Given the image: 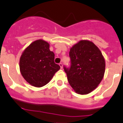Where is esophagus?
Instances as JSON below:
<instances>
[{"label": "esophagus", "instance_id": "1", "mask_svg": "<svg viewBox=\"0 0 123 123\" xmlns=\"http://www.w3.org/2000/svg\"><path fill=\"white\" fill-rule=\"evenodd\" d=\"M59 66H60L61 68H63V65H62V63H59Z\"/></svg>", "mask_w": 123, "mask_h": 123}]
</instances>
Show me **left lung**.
<instances>
[{
    "instance_id": "obj_1",
    "label": "left lung",
    "mask_w": 123,
    "mask_h": 123,
    "mask_svg": "<svg viewBox=\"0 0 123 123\" xmlns=\"http://www.w3.org/2000/svg\"><path fill=\"white\" fill-rule=\"evenodd\" d=\"M70 66L64 69L68 80L76 93L87 94L100 83L105 71V61L98 47L82 40L71 48Z\"/></svg>"
}]
</instances>
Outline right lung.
<instances>
[{
    "instance_id": "add662e5",
    "label": "right lung",
    "mask_w": 123,
    "mask_h": 123,
    "mask_svg": "<svg viewBox=\"0 0 123 123\" xmlns=\"http://www.w3.org/2000/svg\"><path fill=\"white\" fill-rule=\"evenodd\" d=\"M55 54L46 41L39 40L31 43L23 53L20 59V72L31 85L41 87L52 79L60 68L55 63Z\"/></svg>"
}]
</instances>
